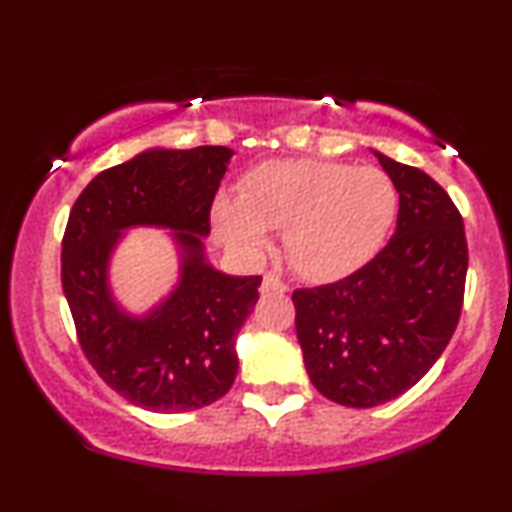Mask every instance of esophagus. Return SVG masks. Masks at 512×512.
Returning <instances> with one entry per match:
<instances>
[{
	"mask_svg": "<svg viewBox=\"0 0 512 512\" xmlns=\"http://www.w3.org/2000/svg\"><path fill=\"white\" fill-rule=\"evenodd\" d=\"M260 291L262 293H286L288 286L276 274H264Z\"/></svg>",
	"mask_w": 512,
	"mask_h": 512,
	"instance_id": "esophagus-1",
	"label": "esophagus"
}]
</instances>
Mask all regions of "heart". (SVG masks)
<instances>
[{
  "instance_id": "heart-1",
  "label": "heart",
  "mask_w": 512,
  "mask_h": 512,
  "mask_svg": "<svg viewBox=\"0 0 512 512\" xmlns=\"http://www.w3.org/2000/svg\"><path fill=\"white\" fill-rule=\"evenodd\" d=\"M398 214V190L374 166L317 159H276L248 171L240 197L219 195L212 221L245 257L269 248L283 231L288 262L315 283L346 279L377 257Z\"/></svg>"
}]
</instances>
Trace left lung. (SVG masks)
<instances>
[{
    "instance_id": "left-lung-1",
    "label": "left lung",
    "mask_w": 512,
    "mask_h": 512,
    "mask_svg": "<svg viewBox=\"0 0 512 512\" xmlns=\"http://www.w3.org/2000/svg\"><path fill=\"white\" fill-rule=\"evenodd\" d=\"M398 190L396 233L360 272L293 293L295 331L315 389L374 408L420 381L463 310V217L439 183L374 152Z\"/></svg>"
}]
</instances>
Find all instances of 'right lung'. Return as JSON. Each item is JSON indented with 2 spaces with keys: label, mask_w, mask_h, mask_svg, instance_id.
Returning <instances> with one entry per match:
<instances>
[{
  "label": "right lung",
  "mask_w": 512,
  "mask_h": 512,
  "mask_svg": "<svg viewBox=\"0 0 512 512\" xmlns=\"http://www.w3.org/2000/svg\"><path fill=\"white\" fill-rule=\"evenodd\" d=\"M233 150L140 152L97 174L78 195L61 240V286L85 357L107 386L155 412H188L226 396L238 372L233 343L255 307L262 276H229L205 255L209 209ZM135 225L169 228L179 283L147 316L113 300L108 262Z\"/></svg>",
  "instance_id": "1"
}]
</instances>
